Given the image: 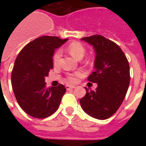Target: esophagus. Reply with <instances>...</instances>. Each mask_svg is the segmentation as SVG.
<instances>
[{"label": "esophagus", "mask_w": 146, "mask_h": 146, "mask_svg": "<svg viewBox=\"0 0 146 146\" xmlns=\"http://www.w3.org/2000/svg\"><path fill=\"white\" fill-rule=\"evenodd\" d=\"M75 88V86H71V85H66V89H67V90H70V89H73Z\"/></svg>", "instance_id": "1"}]
</instances>
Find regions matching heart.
Masks as SVG:
<instances>
[{
  "label": "heart",
  "mask_w": 146,
  "mask_h": 146,
  "mask_svg": "<svg viewBox=\"0 0 146 146\" xmlns=\"http://www.w3.org/2000/svg\"><path fill=\"white\" fill-rule=\"evenodd\" d=\"M67 50L73 57L76 59H82L83 56L86 54V48L80 42H73L69 44L67 47ZM62 52L60 50H57L53 55V63L54 64H57L59 62L60 57H61ZM78 73H76L74 75H71L68 76V80L70 82H73L75 80V76H77Z\"/></svg>",
  "instance_id": "b5f03b06"
}]
</instances>
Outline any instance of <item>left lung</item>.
<instances>
[{"label":"left lung","instance_id":"1","mask_svg":"<svg viewBox=\"0 0 146 146\" xmlns=\"http://www.w3.org/2000/svg\"><path fill=\"white\" fill-rule=\"evenodd\" d=\"M82 41L93 46L96 52L95 71L88 80L97 83L96 91L89 90L80 100L83 111L92 117H111L122 104L129 88V66L124 53L117 44L104 36L84 37Z\"/></svg>","mask_w":146,"mask_h":146}]
</instances>
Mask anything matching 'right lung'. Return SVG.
Segmentation results:
<instances>
[{
  "instance_id": "1",
  "label": "right lung",
  "mask_w": 146,
  "mask_h": 146,
  "mask_svg": "<svg viewBox=\"0 0 146 146\" xmlns=\"http://www.w3.org/2000/svg\"><path fill=\"white\" fill-rule=\"evenodd\" d=\"M67 40L55 36L38 38L26 44L15 60L13 90L20 108L31 117H48L59 108L66 88L61 84L47 88L44 78L53 68L55 49Z\"/></svg>"
}]
</instances>
